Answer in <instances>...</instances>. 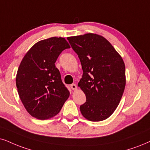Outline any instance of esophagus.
Wrapping results in <instances>:
<instances>
[{
  "instance_id": "esophagus-1",
  "label": "esophagus",
  "mask_w": 150,
  "mask_h": 150,
  "mask_svg": "<svg viewBox=\"0 0 150 150\" xmlns=\"http://www.w3.org/2000/svg\"><path fill=\"white\" fill-rule=\"evenodd\" d=\"M71 88L72 89H73V91H75V90H77V85H76V84H71Z\"/></svg>"
}]
</instances>
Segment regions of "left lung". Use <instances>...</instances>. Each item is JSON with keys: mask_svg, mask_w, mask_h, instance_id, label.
Listing matches in <instances>:
<instances>
[{"mask_svg": "<svg viewBox=\"0 0 150 150\" xmlns=\"http://www.w3.org/2000/svg\"><path fill=\"white\" fill-rule=\"evenodd\" d=\"M83 70L78 86L86 100L80 106L85 118L105 120L120 103L126 84L125 65L122 57L105 37L93 33L68 37Z\"/></svg>", "mask_w": 150, "mask_h": 150, "instance_id": "left-lung-1", "label": "left lung"}]
</instances>
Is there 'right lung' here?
<instances>
[{
    "mask_svg": "<svg viewBox=\"0 0 150 150\" xmlns=\"http://www.w3.org/2000/svg\"><path fill=\"white\" fill-rule=\"evenodd\" d=\"M70 45L64 38L38 41L23 58L16 84L23 105L32 116L47 120L55 116L70 96L55 67L59 55Z\"/></svg>",
    "mask_w": 150,
    "mask_h": 150,
    "instance_id": "obj_1",
    "label": "right lung"
}]
</instances>
